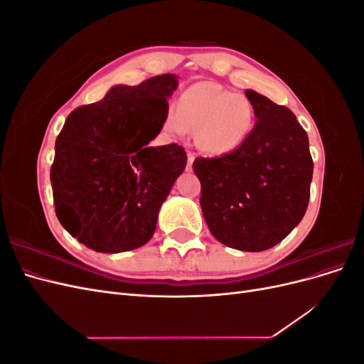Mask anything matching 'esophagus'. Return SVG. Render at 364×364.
Segmentation results:
<instances>
[{"mask_svg": "<svg viewBox=\"0 0 364 364\" xmlns=\"http://www.w3.org/2000/svg\"><path fill=\"white\" fill-rule=\"evenodd\" d=\"M193 162H194V155H193V153H188V161H186V171L193 170Z\"/></svg>", "mask_w": 364, "mask_h": 364, "instance_id": "34e87169", "label": "esophagus"}]
</instances>
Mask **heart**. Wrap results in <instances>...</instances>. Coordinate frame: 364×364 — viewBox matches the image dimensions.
<instances>
[{
	"instance_id": "1",
	"label": "heart",
	"mask_w": 364,
	"mask_h": 364,
	"mask_svg": "<svg viewBox=\"0 0 364 364\" xmlns=\"http://www.w3.org/2000/svg\"><path fill=\"white\" fill-rule=\"evenodd\" d=\"M253 124L255 109L249 98L214 82L191 85L164 118V129L171 135L196 129L197 146L214 155L243 146Z\"/></svg>"
}]
</instances>
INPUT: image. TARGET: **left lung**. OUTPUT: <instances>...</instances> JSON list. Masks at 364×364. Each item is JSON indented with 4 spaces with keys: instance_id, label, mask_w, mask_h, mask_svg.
<instances>
[{
    "instance_id": "left-lung-1",
    "label": "left lung",
    "mask_w": 364,
    "mask_h": 364,
    "mask_svg": "<svg viewBox=\"0 0 364 364\" xmlns=\"http://www.w3.org/2000/svg\"><path fill=\"white\" fill-rule=\"evenodd\" d=\"M257 123L245 144L218 158H196L200 206L211 234L228 247L261 252L301 223L310 200L308 135L289 107L247 90Z\"/></svg>"
}]
</instances>
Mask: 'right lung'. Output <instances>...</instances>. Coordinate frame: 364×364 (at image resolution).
<instances>
[{
  "label": "right lung",
  "instance_id": "obj_1",
  "mask_svg": "<svg viewBox=\"0 0 364 364\" xmlns=\"http://www.w3.org/2000/svg\"><path fill=\"white\" fill-rule=\"evenodd\" d=\"M178 75L115 85L74 109L54 146L50 179L60 225L95 252L144 246L161 205L186 165L178 144L150 147L164 126Z\"/></svg>",
  "mask_w": 364,
  "mask_h": 364
}]
</instances>
